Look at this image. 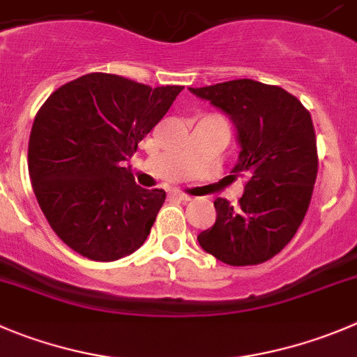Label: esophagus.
Wrapping results in <instances>:
<instances>
[{
	"label": "esophagus",
	"mask_w": 357,
	"mask_h": 357,
	"mask_svg": "<svg viewBox=\"0 0 357 357\" xmlns=\"http://www.w3.org/2000/svg\"><path fill=\"white\" fill-rule=\"evenodd\" d=\"M168 196L173 199H181V202H189V199H191V196L184 195V192H178V191H169Z\"/></svg>",
	"instance_id": "1"
}]
</instances>
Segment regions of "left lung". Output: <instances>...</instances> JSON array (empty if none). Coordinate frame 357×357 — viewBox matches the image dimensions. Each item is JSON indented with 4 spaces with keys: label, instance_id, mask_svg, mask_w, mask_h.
<instances>
[{
    "label": "left lung",
    "instance_id": "1",
    "mask_svg": "<svg viewBox=\"0 0 357 357\" xmlns=\"http://www.w3.org/2000/svg\"><path fill=\"white\" fill-rule=\"evenodd\" d=\"M189 91L235 122L242 152L233 173L247 176L238 208L213 202L215 224L199 245L231 266L264 263L293 240L310 205L319 168L310 112L282 87L250 79Z\"/></svg>",
    "mask_w": 357,
    "mask_h": 357
}]
</instances>
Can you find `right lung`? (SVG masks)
I'll use <instances>...</instances> for the list:
<instances>
[{"instance_id": "right-lung-1", "label": "right lung", "mask_w": 357, "mask_h": 357, "mask_svg": "<svg viewBox=\"0 0 357 357\" xmlns=\"http://www.w3.org/2000/svg\"><path fill=\"white\" fill-rule=\"evenodd\" d=\"M182 89L87 73L40 107L28 147L33 191L54 233L77 254L115 261L147 240L166 192L137 185L124 161Z\"/></svg>"}]
</instances>
